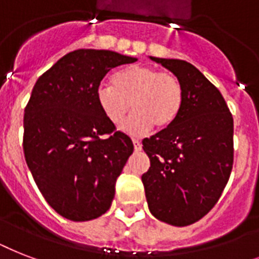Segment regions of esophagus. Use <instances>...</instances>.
<instances>
[{
    "instance_id": "34e87169",
    "label": "esophagus",
    "mask_w": 259,
    "mask_h": 259,
    "mask_svg": "<svg viewBox=\"0 0 259 259\" xmlns=\"http://www.w3.org/2000/svg\"><path fill=\"white\" fill-rule=\"evenodd\" d=\"M133 144H134V150H136V152H140L142 148L141 141H140L138 138H133Z\"/></svg>"
}]
</instances>
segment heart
I'll list each match as a JSON object with an SVG mask.
<instances>
[{
    "label": "heart",
    "instance_id": "1",
    "mask_svg": "<svg viewBox=\"0 0 259 259\" xmlns=\"http://www.w3.org/2000/svg\"><path fill=\"white\" fill-rule=\"evenodd\" d=\"M99 107L114 125L123 123L130 134H142L156 125L162 129L176 121L184 102L183 84L176 75L153 67L133 66L114 75L113 84L102 83L97 90Z\"/></svg>",
    "mask_w": 259,
    "mask_h": 259
}]
</instances>
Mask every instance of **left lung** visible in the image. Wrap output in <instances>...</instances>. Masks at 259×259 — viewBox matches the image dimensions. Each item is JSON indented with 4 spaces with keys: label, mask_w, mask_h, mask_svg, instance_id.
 <instances>
[{
    "label": "left lung",
    "mask_w": 259,
    "mask_h": 259,
    "mask_svg": "<svg viewBox=\"0 0 259 259\" xmlns=\"http://www.w3.org/2000/svg\"><path fill=\"white\" fill-rule=\"evenodd\" d=\"M183 84L184 102L172 125L142 140L150 160L141 176L150 212L189 226L213 208L234 164V119L221 91L191 63L150 58Z\"/></svg>",
    "instance_id": "left-lung-1"
}]
</instances>
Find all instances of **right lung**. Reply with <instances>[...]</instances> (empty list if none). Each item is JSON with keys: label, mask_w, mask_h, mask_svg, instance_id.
<instances>
[{"label": "right lung", "mask_w": 259, "mask_h": 259, "mask_svg": "<svg viewBox=\"0 0 259 259\" xmlns=\"http://www.w3.org/2000/svg\"><path fill=\"white\" fill-rule=\"evenodd\" d=\"M137 59L106 50L72 51L37 79L24 114L22 148L48 204L74 222L110 208L134 146L99 107L106 74Z\"/></svg>", "instance_id": "1"}]
</instances>
